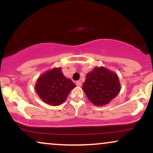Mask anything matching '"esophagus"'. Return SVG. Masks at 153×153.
<instances>
[{"label":"esophagus","mask_w":153,"mask_h":153,"mask_svg":"<svg viewBox=\"0 0 153 153\" xmlns=\"http://www.w3.org/2000/svg\"><path fill=\"white\" fill-rule=\"evenodd\" d=\"M75 83H76V85H78V86H80V85H82V82H81V81H80V80H78V81H76Z\"/></svg>","instance_id":"1"}]
</instances>
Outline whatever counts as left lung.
<instances>
[{"instance_id":"obj_1","label":"left lung","mask_w":153,"mask_h":153,"mask_svg":"<svg viewBox=\"0 0 153 153\" xmlns=\"http://www.w3.org/2000/svg\"><path fill=\"white\" fill-rule=\"evenodd\" d=\"M82 88L91 103L103 106L118 95L120 84L114 73L101 67L88 73Z\"/></svg>"}]
</instances>
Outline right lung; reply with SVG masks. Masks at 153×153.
Wrapping results in <instances>:
<instances>
[{
	"label": "right lung",
	"mask_w": 153,
	"mask_h": 153,
	"mask_svg": "<svg viewBox=\"0 0 153 153\" xmlns=\"http://www.w3.org/2000/svg\"><path fill=\"white\" fill-rule=\"evenodd\" d=\"M75 87L71 79L64 76L60 68H54L38 78L35 90L45 103L58 106L65 101L69 93Z\"/></svg>",
	"instance_id": "obj_1"
}]
</instances>
